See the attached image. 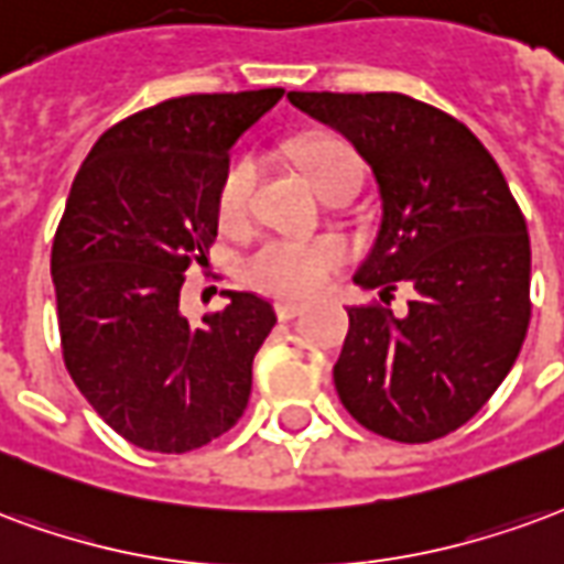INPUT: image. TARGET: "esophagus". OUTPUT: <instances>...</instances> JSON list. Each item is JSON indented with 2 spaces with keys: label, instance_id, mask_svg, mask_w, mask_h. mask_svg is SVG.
I'll return each mask as SVG.
<instances>
[{
  "label": "esophagus",
  "instance_id": "34e87169",
  "mask_svg": "<svg viewBox=\"0 0 564 564\" xmlns=\"http://www.w3.org/2000/svg\"><path fill=\"white\" fill-rule=\"evenodd\" d=\"M300 312H303V303L297 300H279L276 303V315L282 322H291V318H297Z\"/></svg>",
  "mask_w": 564,
  "mask_h": 564
}]
</instances>
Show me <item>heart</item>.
<instances>
[{
  "label": "heart",
  "instance_id": "obj_1",
  "mask_svg": "<svg viewBox=\"0 0 564 564\" xmlns=\"http://www.w3.org/2000/svg\"><path fill=\"white\" fill-rule=\"evenodd\" d=\"M300 171L315 192H322L336 176L360 174L355 150L339 138H315L297 150ZM254 180L252 159H240L228 167L219 188L221 219H237L249 200ZM345 261V246L336 237H270L258 242L242 261V273L254 288L279 297H306L330 279Z\"/></svg>",
  "mask_w": 564,
  "mask_h": 564
}]
</instances>
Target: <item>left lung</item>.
Instances as JSON below:
<instances>
[{
    "mask_svg": "<svg viewBox=\"0 0 564 564\" xmlns=\"http://www.w3.org/2000/svg\"><path fill=\"white\" fill-rule=\"evenodd\" d=\"M372 167L381 225L355 282L409 315L351 306L336 393L360 426L421 445L480 412L523 348L532 249L499 164L445 110L402 93H288Z\"/></svg>",
    "mask_w": 564,
    "mask_h": 564,
    "instance_id": "obj_1",
    "label": "left lung"
}]
</instances>
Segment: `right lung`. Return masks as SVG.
<instances>
[{
  "mask_svg": "<svg viewBox=\"0 0 564 564\" xmlns=\"http://www.w3.org/2000/svg\"><path fill=\"white\" fill-rule=\"evenodd\" d=\"M285 89L167 98L122 119L74 176L51 273L68 376L126 442L186 454L228 433L276 324L258 294L188 324L180 288L219 231L228 152Z\"/></svg>",
  "mask_w": 564,
  "mask_h": 564,
  "instance_id": "1",
  "label": "right lung"
}]
</instances>
